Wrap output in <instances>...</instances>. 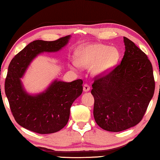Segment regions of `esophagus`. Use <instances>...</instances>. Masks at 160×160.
Segmentation results:
<instances>
[{
  "label": "esophagus",
  "instance_id": "34e87169",
  "mask_svg": "<svg viewBox=\"0 0 160 160\" xmlns=\"http://www.w3.org/2000/svg\"><path fill=\"white\" fill-rule=\"evenodd\" d=\"M90 87L89 86L88 84H85L83 86V91L85 92H87L90 91Z\"/></svg>",
  "mask_w": 160,
  "mask_h": 160
}]
</instances>
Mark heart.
<instances>
[{
    "instance_id": "obj_1",
    "label": "heart",
    "mask_w": 160,
    "mask_h": 160,
    "mask_svg": "<svg viewBox=\"0 0 160 160\" xmlns=\"http://www.w3.org/2000/svg\"><path fill=\"white\" fill-rule=\"evenodd\" d=\"M120 58V52L113 47L103 44L81 45L75 52V63L77 66L88 68L94 77L104 75L109 72Z\"/></svg>"
}]
</instances>
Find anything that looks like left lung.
Segmentation results:
<instances>
[{
	"label": "left lung",
	"mask_w": 160,
	"mask_h": 160,
	"mask_svg": "<svg viewBox=\"0 0 160 160\" xmlns=\"http://www.w3.org/2000/svg\"><path fill=\"white\" fill-rule=\"evenodd\" d=\"M121 63L109 73L94 80L93 114L102 129L125 131L144 116L155 92L152 66L148 56L128 38Z\"/></svg>",
	"instance_id": "8db88e82"
}]
</instances>
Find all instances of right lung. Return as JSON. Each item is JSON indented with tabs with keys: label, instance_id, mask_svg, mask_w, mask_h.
Masks as SVG:
<instances>
[{
	"label": "right lung",
	"instance_id": "right-lung-1",
	"mask_svg": "<svg viewBox=\"0 0 160 160\" xmlns=\"http://www.w3.org/2000/svg\"><path fill=\"white\" fill-rule=\"evenodd\" d=\"M71 36L53 42L35 40L12 59L5 82V92L16 122L39 134L53 133L68 123L72 103L82 92V80H54L42 92L29 94L22 82L32 61L43 53H54L68 44Z\"/></svg>",
	"mask_w": 160,
	"mask_h": 160
}]
</instances>
